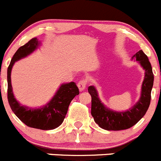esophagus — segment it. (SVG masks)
<instances>
[{
	"label": "esophagus",
	"instance_id": "1",
	"mask_svg": "<svg viewBox=\"0 0 161 161\" xmlns=\"http://www.w3.org/2000/svg\"><path fill=\"white\" fill-rule=\"evenodd\" d=\"M86 80H81L79 81V83H78V87H79V90L81 92L83 91L86 89Z\"/></svg>",
	"mask_w": 161,
	"mask_h": 161
}]
</instances>
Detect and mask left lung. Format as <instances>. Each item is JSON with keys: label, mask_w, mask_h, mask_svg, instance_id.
I'll return each instance as SVG.
<instances>
[{"label": "left lung", "mask_w": 161, "mask_h": 161, "mask_svg": "<svg viewBox=\"0 0 161 161\" xmlns=\"http://www.w3.org/2000/svg\"><path fill=\"white\" fill-rule=\"evenodd\" d=\"M136 59L145 70V77L142 84L141 96L136 104L124 112H117L106 107L98 97V92L93 86L88 88L91 95V115L95 123L100 127L107 130H121L128 129L142 118L149 108L151 100V91L153 86L154 76L152 66L148 57L139 50L132 57Z\"/></svg>", "instance_id": "obj_1"}]
</instances>
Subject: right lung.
<instances>
[{"mask_svg": "<svg viewBox=\"0 0 161 161\" xmlns=\"http://www.w3.org/2000/svg\"><path fill=\"white\" fill-rule=\"evenodd\" d=\"M40 46L41 42L34 37L19 48L14 54L8 68V100L12 112L23 124L33 128L47 130L57 128L63 123L70 103L76 95L79 94V90L73 82L61 84L53 97L46 105L40 108L22 105L15 99L11 81L12 67L15 62L29 56Z\"/></svg>", "mask_w": 161, "mask_h": 161, "instance_id": "obj_1", "label": "right lung"}]
</instances>
